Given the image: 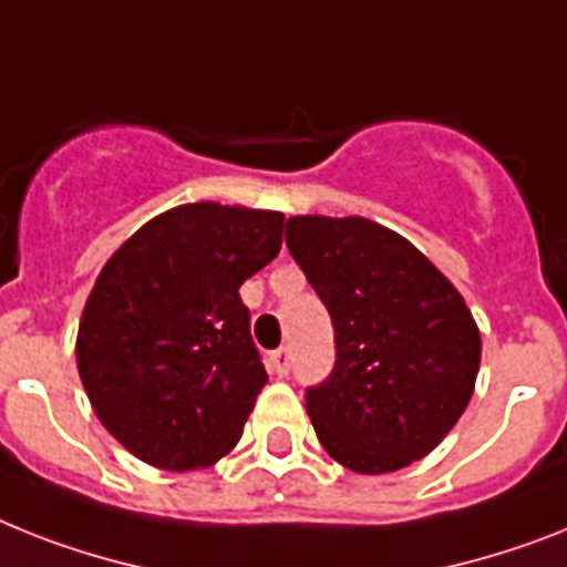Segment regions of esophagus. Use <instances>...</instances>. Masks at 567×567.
<instances>
[{
  "instance_id": "obj_1",
  "label": "esophagus",
  "mask_w": 567,
  "mask_h": 567,
  "mask_svg": "<svg viewBox=\"0 0 567 567\" xmlns=\"http://www.w3.org/2000/svg\"><path fill=\"white\" fill-rule=\"evenodd\" d=\"M289 362H292V350L289 348H278L269 353V368H272V373H278V377H287Z\"/></svg>"
}]
</instances>
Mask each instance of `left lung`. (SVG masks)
Masks as SVG:
<instances>
[{
  "instance_id": "obj_1",
  "label": "left lung",
  "mask_w": 567,
  "mask_h": 567,
  "mask_svg": "<svg viewBox=\"0 0 567 567\" xmlns=\"http://www.w3.org/2000/svg\"><path fill=\"white\" fill-rule=\"evenodd\" d=\"M287 246L336 330L333 373L307 391L324 452L362 475L425 457L466 411L481 368L463 295L373 219L289 217Z\"/></svg>"
}]
</instances>
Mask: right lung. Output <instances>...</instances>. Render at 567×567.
I'll return each mask as SVG.
<instances>
[{
	"instance_id": "right-lung-1",
	"label": "right lung",
	"mask_w": 567,
	"mask_h": 567,
	"mask_svg": "<svg viewBox=\"0 0 567 567\" xmlns=\"http://www.w3.org/2000/svg\"><path fill=\"white\" fill-rule=\"evenodd\" d=\"M280 234V210L176 205L101 269L74 357L97 420L138 461L205 470L237 446L269 379L240 287Z\"/></svg>"
}]
</instances>
